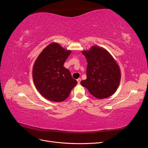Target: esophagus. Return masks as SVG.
<instances>
[{
    "label": "esophagus",
    "instance_id": "esophagus-1",
    "mask_svg": "<svg viewBox=\"0 0 148 148\" xmlns=\"http://www.w3.org/2000/svg\"><path fill=\"white\" fill-rule=\"evenodd\" d=\"M77 82H78V83L79 84L80 83V82H81V78H78L77 79Z\"/></svg>",
    "mask_w": 148,
    "mask_h": 148
}]
</instances>
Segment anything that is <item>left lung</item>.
<instances>
[{
    "mask_svg": "<svg viewBox=\"0 0 148 148\" xmlns=\"http://www.w3.org/2000/svg\"><path fill=\"white\" fill-rule=\"evenodd\" d=\"M88 62L86 79L80 82L94 97L102 99L110 97L117 90L121 71L114 57L106 49L93 46L83 51Z\"/></svg>",
    "mask_w": 148,
    "mask_h": 148,
    "instance_id": "left-lung-1",
    "label": "left lung"
}]
</instances>
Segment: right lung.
Instances as JSON below:
<instances>
[{"instance_id": "obj_1", "label": "right lung", "mask_w": 148, "mask_h": 148, "mask_svg": "<svg viewBox=\"0 0 148 148\" xmlns=\"http://www.w3.org/2000/svg\"><path fill=\"white\" fill-rule=\"evenodd\" d=\"M71 52L59 44L52 42L43 49L34 62V84L39 92L49 101H65L77 84L70 71L64 66Z\"/></svg>"}]
</instances>
